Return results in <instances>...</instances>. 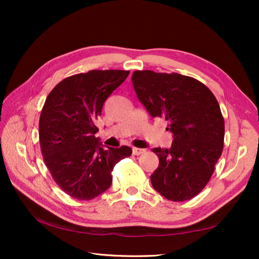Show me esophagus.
Segmentation results:
<instances>
[{"label":"esophagus","instance_id":"obj_1","mask_svg":"<svg viewBox=\"0 0 259 259\" xmlns=\"http://www.w3.org/2000/svg\"><path fill=\"white\" fill-rule=\"evenodd\" d=\"M145 152H146L145 149H142V148H133V154H134V155H140V154H143V153H145Z\"/></svg>","mask_w":259,"mask_h":259}]
</instances>
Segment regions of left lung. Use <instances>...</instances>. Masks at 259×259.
<instances>
[{
	"instance_id": "obj_1",
	"label": "left lung",
	"mask_w": 259,
	"mask_h": 259,
	"mask_svg": "<svg viewBox=\"0 0 259 259\" xmlns=\"http://www.w3.org/2000/svg\"><path fill=\"white\" fill-rule=\"evenodd\" d=\"M132 82L149 114L165 120L173 134L169 149H152L159 158L150 176L153 188L170 201L192 199L223 152L225 121L217 99L204 84L178 73L135 71Z\"/></svg>"
}]
</instances>
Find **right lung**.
Returning <instances> with one entry per match:
<instances>
[{
	"label": "right lung",
	"mask_w": 259,
	"mask_h": 259,
	"mask_svg": "<svg viewBox=\"0 0 259 259\" xmlns=\"http://www.w3.org/2000/svg\"><path fill=\"white\" fill-rule=\"evenodd\" d=\"M123 70H92L62 80L45 100L38 124L41 150L53 179L70 197L91 200L112 183L111 171L132 148L105 147L95 121L106 99L128 76Z\"/></svg>",
	"instance_id": "right-lung-1"
}]
</instances>
